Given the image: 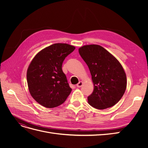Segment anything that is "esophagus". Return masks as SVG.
<instances>
[{"label": "esophagus", "instance_id": "esophagus-1", "mask_svg": "<svg viewBox=\"0 0 148 148\" xmlns=\"http://www.w3.org/2000/svg\"><path fill=\"white\" fill-rule=\"evenodd\" d=\"M83 86V82H79V83L77 84V87L80 88Z\"/></svg>", "mask_w": 148, "mask_h": 148}]
</instances>
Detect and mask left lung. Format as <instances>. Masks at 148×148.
<instances>
[{
  "label": "left lung",
  "mask_w": 148,
  "mask_h": 148,
  "mask_svg": "<svg viewBox=\"0 0 148 148\" xmlns=\"http://www.w3.org/2000/svg\"><path fill=\"white\" fill-rule=\"evenodd\" d=\"M78 51L88 66L94 83V91L88 97V103L97 109L114 106L127 88V77L122 65L99 45L84 46Z\"/></svg>",
  "instance_id": "left-lung-1"
}]
</instances>
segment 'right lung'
<instances>
[{
  "instance_id": "obj_1",
  "label": "right lung",
  "mask_w": 148,
  "mask_h": 148,
  "mask_svg": "<svg viewBox=\"0 0 148 148\" xmlns=\"http://www.w3.org/2000/svg\"><path fill=\"white\" fill-rule=\"evenodd\" d=\"M75 49L67 44L56 43L38 53L27 70L29 91L39 104L53 108L61 105L71 88L62 71V63Z\"/></svg>"
}]
</instances>
